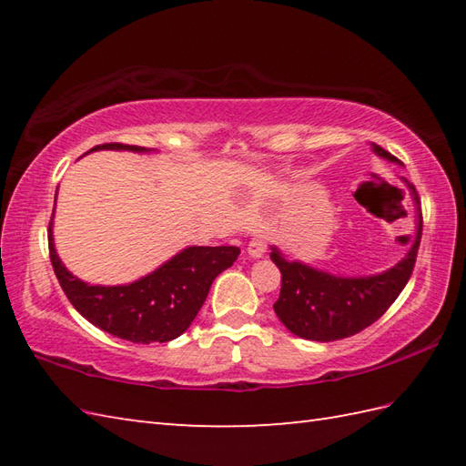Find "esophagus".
Instances as JSON below:
<instances>
[{
	"mask_svg": "<svg viewBox=\"0 0 466 466\" xmlns=\"http://www.w3.org/2000/svg\"><path fill=\"white\" fill-rule=\"evenodd\" d=\"M266 246H268V240H266L264 234H256L254 238L248 242V254L252 258H260V256L266 252Z\"/></svg>",
	"mask_w": 466,
	"mask_h": 466,
	"instance_id": "1",
	"label": "esophagus"
}]
</instances>
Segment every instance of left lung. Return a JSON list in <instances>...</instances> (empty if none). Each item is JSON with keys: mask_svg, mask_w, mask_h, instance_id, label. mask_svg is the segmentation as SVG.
<instances>
[{"mask_svg": "<svg viewBox=\"0 0 466 466\" xmlns=\"http://www.w3.org/2000/svg\"><path fill=\"white\" fill-rule=\"evenodd\" d=\"M374 152L390 162H399L390 152L374 144ZM414 202L419 204L417 236L409 254L390 270L360 279H342L316 270L302 262H289L272 248L270 258L282 274L280 296L274 302V312L292 334L306 340L332 342L359 334L376 322L390 309L407 286L422 236V214L419 194L410 186Z\"/></svg>", "mask_w": 466, "mask_h": 466, "instance_id": "1", "label": "left lung"}]
</instances>
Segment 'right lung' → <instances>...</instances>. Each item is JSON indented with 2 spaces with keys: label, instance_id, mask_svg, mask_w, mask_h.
<instances>
[{
  "label": "right lung",
  "instance_id": "obj_1",
  "mask_svg": "<svg viewBox=\"0 0 466 466\" xmlns=\"http://www.w3.org/2000/svg\"><path fill=\"white\" fill-rule=\"evenodd\" d=\"M94 150L150 152V147L100 144ZM49 260L67 300L97 329L136 344L167 342L180 336L200 312L214 279L236 262L238 246H190L144 279L127 286H92L76 279L56 254L52 222Z\"/></svg>",
  "mask_w": 466,
  "mask_h": 466
}]
</instances>
